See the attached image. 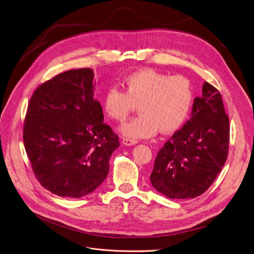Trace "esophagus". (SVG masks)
<instances>
[{
  "mask_svg": "<svg viewBox=\"0 0 254 254\" xmlns=\"http://www.w3.org/2000/svg\"><path fill=\"white\" fill-rule=\"evenodd\" d=\"M122 142H123L124 146H127V147H129V146H133V144H135L137 141H136L135 139H131V138L124 137V138L122 139Z\"/></svg>",
  "mask_w": 254,
  "mask_h": 254,
  "instance_id": "1",
  "label": "esophagus"
}]
</instances>
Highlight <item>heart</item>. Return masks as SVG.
Masks as SVG:
<instances>
[{
	"mask_svg": "<svg viewBox=\"0 0 254 254\" xmlns=\"http://www.w3.org/2000/svg\"><path fill=\"white\" fill-rule=\"evenodd\" d=\"M125 85L126 92L117 85L106 90L103 108L108 117L123 122L137 105L139 115L120 127L127 138H149L159 128L163 133L174 132L188 118L193 93L184 76L147 68L129 74Z\"/></svg>",
	"mask_w": 254,
	"mask_h": 254,
	"instance_id": "b5f03b06",
	"label": "heart"
}]
</instances>
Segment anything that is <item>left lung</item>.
<instances>
[{"label": "left lung", "mask_w": 254, "mask_h": 254, "mask_svg": "<svg viewBox=\"0 0 254 254\" xmlns=\"http://www.w3.org/2000/svg\"><path fill=\"white\" fill-rule=\"evenodd\" d=\"M229 119L221 94L204 82L191 118L160 150L150 180L170 199L195 198L214 182L227 159Z\"/></svg>", "instance_id": "1"}]
</instances>
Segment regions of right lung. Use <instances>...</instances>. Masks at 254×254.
Listing matches in <instances>:
<instances>
[{
    "mask_svg": "<svg viewBox=\"0 0 254 254\" xmlns=\"http://www.w3.org/2000/svg\"><path fill=\"white\" fill-rule=\"evenodd\" d=\"M93 78L91 68L65 71L41 84L29 102L25 150L40 184L60 197L80 198L98 188L120 147L103 124Z\"/></svg>",
    "mask_w": 254,
    "mask_h": 254,
    "instance_id": "add662e5",
    "label": "right lung"
}]
</instances>
